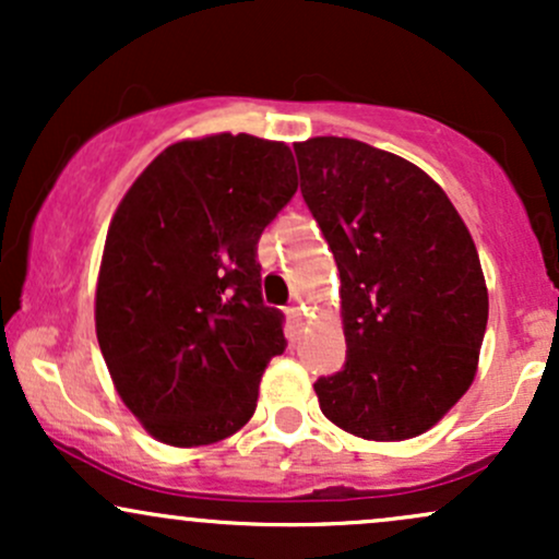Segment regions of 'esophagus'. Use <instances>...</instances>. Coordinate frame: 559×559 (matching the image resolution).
Wrapping results in <instances>:
<instances>
[{
    "instance_id": "esophagus-1",
    "label": "esophagus",
    "mask_w": 559,
    "mask_h": 559,
    "mask_svg": "<svg viewBox=\"0 0 559 559\" xmlns=\"http://www.w3.org/2000/svg\"><path fill=\"white\" fill-rule=\"evenodd\" d=\"M286 316H288V320H292V323H299V320H301V307L299 305H288L286 307Z\"/></svg>"
}]
</instances>
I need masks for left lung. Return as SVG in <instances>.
Masks as SVG:
<instances>
[{"mask_svg":"<svg viewBox=\"0 0 559 559\" xmlns=\"http://www.w3.org/2000/svg\"><path fill=\"white\" fill-rule=\"evenodd\" d=\"M301 197L342 278L346 362L320 409L370 441L413 439L465 394L489 320L463 217L418 165L357 139L294 144Z\"/></svg>","mask_w":559,"mask_h":559,"instance_id":"8db88e82","label":"left lung"}]
</instances>
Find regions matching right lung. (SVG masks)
<instances>
[{"label": "right lung", "instance_id": "right-lung-1", "mask_svg": "<svg viewBox=\"0 0 559 559\" xmlns=\"http://www.w3.org/2000/svg\"><path fill=\"white\" fill-rule=\"evenodd\" d=\"M297 194L284 141H178L115 210L96 284V338L115 389L155 439L202 447L254 415L286 349L262 301L258 241Z\"/></svg>", "mask_w": 559, "mask_h": 559}]
</instances>
